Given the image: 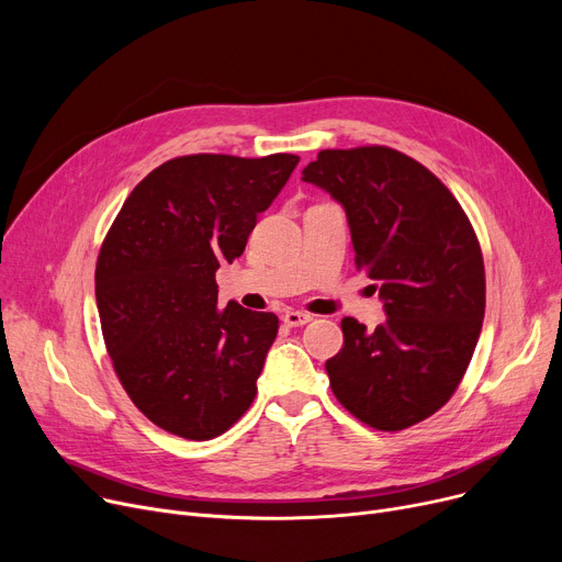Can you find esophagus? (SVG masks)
<instances>
[{
	"instance_id": "esophagus-1",
	"label": "esophagus",
	"mask_w": 562,
	"mask_h": 562,
	"mask_svg": "<svg viewBox=\"0 0 562 562\" xmlns=\"http://www.w3.org/2000/svg\"><path fill=\"white\" fill-rule=\"evenodd\" d=\"M312 318H314V316L307 314V312H286V314L282 316L284 326H289V328H303V326H307V323H310Z\"/></svg>"
}]
</instances>
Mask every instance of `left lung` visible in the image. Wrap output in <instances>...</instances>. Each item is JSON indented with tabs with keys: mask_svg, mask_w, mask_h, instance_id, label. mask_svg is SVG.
<instances>
[{
	"mask_svg": "<svg viewBox=\"0 0 562 562\" xmlns=\"http://www.w3.org/2000/svg\"><path fill=\"white\" fill-rule=\"evenodd\" d=\"M303 180L346 212L358 269L375 282L385 323L341 321L326 362L337 401L375 430L415 426L458 390L485 316L483 252L453 193L385 145L321 150Z\"/></svg>",
	"mask_w": 562,
	"mask_h": 562,
	"instance_id": "left-lung-1",
	"label": "left lung"
}]
</instances>
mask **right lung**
<instances>
[{"mask_svg": "<svg viewBox=\"0 0 562 562\" xmlns=\"http://www.w3.org/2000/svg\"><path fill=\"white\" fill-rule=\"evenodd\" d=\"M299 161L177 157L115 216L95 266L98 312L117 380L155 426L212 439L255 401L278 316L234 301L218 310L216 271L241 257Z\"/></svg>", "mask_w": 562, "mask_h": 562, "instance_id": "obj_1", "label": "right lung"}]
</instances>
